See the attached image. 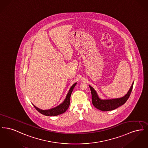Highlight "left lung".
<instances>
[{"instance_id": "8db88e82", "label": "left lung", "mask_w": 148, "mask_h": 148, "mask_svg": "<svg viewBox=\"0 0 148 148\" xmlns=\"http://www.w3.org/2000/svg\"><path fill=\"white\" fill-rule=\"evenodd\" d=\"M133 84L134 82L133 83L127 94L124 97L119 98L106 100H103L99 98L97 92L94 89V88L92 86L90 85H89L90 88L92 93V103L96 108L103 112L110 111L114 110L126 103L132 91Z\"/></svg>"}]
</instances>
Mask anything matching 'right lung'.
<instances>
[{"mask_svg":"<svg viewBox=\"0 0 148 148\" xmlns=\"http://www.w3.org/2000/svg\"><path fill=\"white\" fill-rule=\"evenodd\" d=\"M77 84V83H74L71 86L70 90H69V92L64 100L63 102L60 104L59 106H57L56 107H55L54 108L48 109V110H42L37 107H36L34 104H33L34 106L35 109L41 114H42L46 116H56L58 115H60L61 114L65 113L66 110L68 109L69 105H70V99H71V92L73 90V89L74 88L75 85Z\"/></svg>","mask_w":148,"mask_h":148,"instance_id":"add662e5","label":"right lung"}]
</instances>
